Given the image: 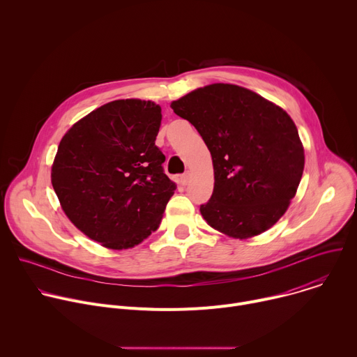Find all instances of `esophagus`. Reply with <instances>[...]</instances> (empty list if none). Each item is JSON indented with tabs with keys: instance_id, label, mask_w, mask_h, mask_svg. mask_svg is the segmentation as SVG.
<instances>
[{
	"instance_id": "34e87169",
	"label": "esophagus",
	"mask_w": 357,
	"mask_h": 357,
	"mask_svg": "<svg viewBox=\"0 0 357 357\" xmlns=\"http://www.w3.org/2000/svg\"><path fill=\"white\" fill-rule=\"evenodd\" d=\"M179 182H181V185H182V186H186V185H188V182H189V172H186V174L181 175Z\"/></svg>"
}]
</instances>
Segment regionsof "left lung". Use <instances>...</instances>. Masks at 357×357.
Listing matches in <instances>:
<instances>
[{"mask_svg": "<svg viewBox=\"0 0 357 357\" xmlns=\"http://www.w3.org/2000/svg\"><path fill=\"white\" fill-rule=\"evenodd\" d=\"M211 151L215 188L200 213L234 238L257 236L287 212L305 155L291 117L248 89L215 83L171 103Z\"/></svg>", "mask_w": 357, "mask_h": 357, "instance_id": "8db88e82", "label": "left lung"}]
</instances>
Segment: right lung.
<instances>
[{"label": "right lung", "mask_w": 357, "mask_h": 357, "mask_svg": "<svg viewBox=\"0 0 357 357\" xmlns=\"http://www.w3.org/2000/svg\"><path fill=\"white\" fill-rule=\"evenodd\" d=\"M161 120L152 101L114 100L61 139L52 186L70 222L101 245L131 248L160 227L176 189L155 145Z\"/></svg>", "instance_id": "obj_1"}]
</instances>
